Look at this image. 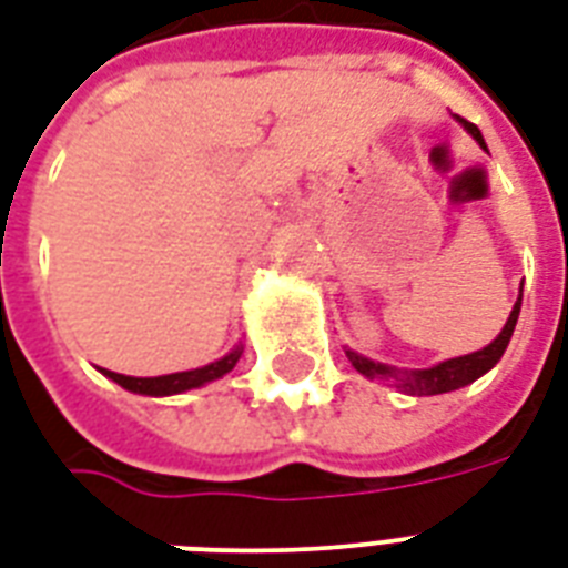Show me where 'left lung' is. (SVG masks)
Listing matches in <instances>:
<instances>
[{"label":"left lung","mask_w":568,"mask_h":568,"mask_svg":"<svg viewBox=\"0 0 568 568\" xmlns=\"http://www.w3.org/2000/svg\"><path fill=\"white\" fill-rule=\"evenodd\" d=\"M456 121L474 136L479 149L488 151L486 140H483V133H479L476 124L458 119V115ZM518 313H521V294H518L513 313L506 318L504 331L495 336V342H488L486 348H479V352L474 354H462V357H449V361L435 363V366H428V369H399V366H389V363L369 361V357H363V354L352 352V348H345V354H348V361H352V366L361 372L363 378L389 381L393 387H399L402 393H408V396H440V393H453V389L458 387H467V384H474L476 378H483L488 369H495L497 361L504 357L506 345L513 339Z\"/></svg>","instance_id":"obj_1"}]
</instances>
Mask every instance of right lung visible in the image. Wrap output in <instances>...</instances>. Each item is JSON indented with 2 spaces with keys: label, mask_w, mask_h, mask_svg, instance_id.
<instances>
[{
  "label": "right lung",
  "mask_w": 568,
  "mask_h": 568,
  "mask_svg": "<svg viewBox=\"0 0 568 568\" xmlns=\"http://www.w3.org/2000/svg\"><path fill=\"white\" fill-rule=\"evenodd\" d=\"M241 354H244V342H237L232 352L223 354L220 361L207 363V366H199V369L187 372H172V375H158V378H133V375H119V372L110 369L101 372L110 381H115L119 387L130 389V393H140V396H179V393L205 387L211 381L223 378L226 372L235 369V363L241 361Z\"/></svg>",
  "instance_id": "add662e5"
}]
</instances>
